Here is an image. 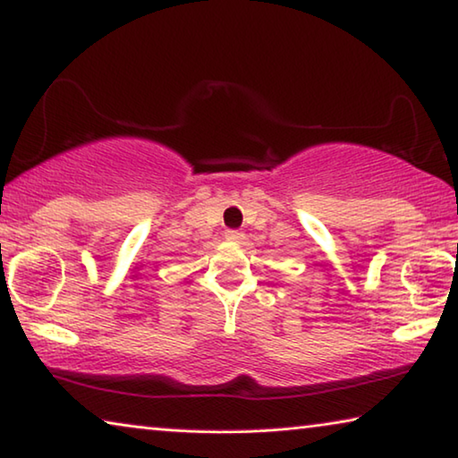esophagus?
Here are the masks:
<instances>
[{
    "instance_id": "esophagus-1",
    "label": "esophagus",
    "mask_w": 458,
    "mask_h": 458,
    "mask_svg": "<svg viewBox=\"0 0 458 458\" xmlns=\"http://www.w3.org/2000/svg\"><path fill=\"white\" fill-rule=\"evenodd\" d=\"M224 236H226L228 242H240V240L244 238V234L240 230H226L224 232Z\"/></svg>"
}]
</instances>
